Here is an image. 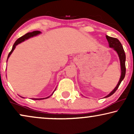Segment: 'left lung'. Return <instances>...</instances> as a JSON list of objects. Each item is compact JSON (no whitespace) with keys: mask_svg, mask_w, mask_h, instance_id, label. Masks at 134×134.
<instances>
[{"mask_svg":"<svg viewBox=\"0 0 134 134\" xmlns=\"http://www.w3.org/2000/svg\"><path fill=\"white\" fill-rule=\"evenodd\" d=\"M106 38H107L108 42H109V47L111 48H113L114 50L116 51L117 54L120 58V66H121V76L120 78V80H119L118 84L115 87L114 89L109 93L107 96L105 97V98H108V97L110 96L114 93L115 91H116V90L118 89V88L120 86L121 82H122V80L124 79V77H125L126 74V65H125V62H126V54L124 52V51L123 49V47L121 44V43H120V41L117 39V38L110 37L106 35Z\"/></svg>","mask_w":134,"mask_h":134,"instance_id":"obj_1","label":"left lung"}]
</instances>
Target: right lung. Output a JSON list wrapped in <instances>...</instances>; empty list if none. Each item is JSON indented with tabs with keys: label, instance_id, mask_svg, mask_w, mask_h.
Listing matches in <instances>:
<instances>
[{
	"label": "right lung",
	"instance_id": "1",
	"mask_svg": "<svg viewBox=\"0 0 134 134\" xmlns=\"http://www.w3.org/2000/svg\"><path fill=\"white\" fill-rule=\"evenodd\" d=\"M41 32H40V31H34V32H29V33H27V34L24 35H23V36H21V37H20L19 38H18V39L15 41V43H14L13 46V47H12V51H10V52L9 53V54H8V58H7V60H8V58L10 57V55L12 54L13 52V51L14 50V49H15V47H16V46H17L18 44H20V43H21L22 42L24 41L25 40H28V39H29V38H30L34 37V36H36V35H38L40 34H41ZM55 90H56V89H55V90L54 91V92H53V93H52V94H51V96L47 97V98H33L32 99H34V100H41V99H44L48 98H49V97H50V96H52V95L53 94V93H54V91H55ZM21 98H23V97H21Z\"/></svg>",
	"mask_w": 134,
	"mask_h": 134
}]
</instances>
